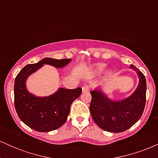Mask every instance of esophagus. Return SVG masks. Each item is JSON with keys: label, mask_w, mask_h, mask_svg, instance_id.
<instances>
[{"label": "esophagus", "mask_w": 158, "mask_h": 158, "mask_svg": "<svg viewBox=\"0 0 158 158\" xmlns=\"http://www.w3.org/2000/svg\"><path fill=\"white\" fill-rule=\"evenodd\" d=\"M81 89H82L83 93H87V92H89L90 88L88 86V85H85V86L82 87V88H81Z\"/></svg>", "instance_id": "34e87169"}]
</instances>
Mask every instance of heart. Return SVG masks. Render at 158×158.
I'll return each mask as SVG.
<instances>
[{
	"label": "heart",
	"mask_w": 158,
	"mask_h": 158,
	"mask_svg": "<svg viewBox=\"0 0 158 158\" xmlns=\"http://www.w3.org/2000/svg\"><path fill=\"white\" fill-rule=\"evenodd\" d=\"M106 65L104 64V63H97V64H94L90 67V72L92 73L95 74V75H99V74L102 73L103 70L106 68ZM112 71L110 70H107L105 73V78H108L111 76Z\"/></svg>",
	"instance_id": "b5f03b06"
}]
</instances>
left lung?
I'll list each match as a JSON object with an SVG mask.
<instances>
[{
  "mask_svg": "<svg viewBox=\"0 0 158 158\" xmlns=\"http://www.w3.org/2000/svg\"><path fill=\"white\" fill-rule=\"evenodd\" d=\"M139 83L135 91L125 99H111L98 87L90 92L92 96L90 112L96 124L104 131L119 133L126 131L139 120L146 105V81L142 72L133 64Z\"/></svg>",
  "mask_w": 158,
  "mask_h": 158,
  "instance_id": "obj_1",
  "label": "left lung"
}]
</instances>
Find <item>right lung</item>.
<instances>
[{"instance_id": "obj_1", "label": "right lung", "mask_w": 158, "mask_h": 158, "mask_svg": "<svg viewBox=\"0 0 158 158\" xmlns=\"http://www.w3.org/2000/svg\"><path fill=\"white\" fill-rule=\"evenodd\" d=\"M70 61V59L44 58L35 64H27L16 77L14 85L16 112L20 119L35 131L48 132L63 126L70 114L71 104L81 95V88H59L48 97H38L27 90V79L44 64L63 68Z\"/></svg>"}]
</instances>
